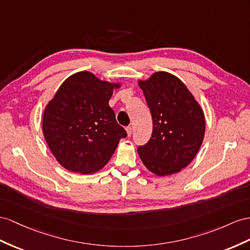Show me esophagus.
I'll use <instances>...</instances> for the list:
<instances>
[{
	"label": "esophagus",
	"mask_w": 250,
	"mask_h": 250,
	"mask_svg": "<svg viewBox=\"0 0 250 250\" xmlns=\"http://www.w3.org/2000/svg\"><path fill=\"white\" fill-rule=\"evenodd\" d=\"M125 130H126V134H127V136H131V135H132V132H133L132 126H127Z\"/></svg>",
	"instance_id": "34e87169"
}]
</instances>
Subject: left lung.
Masks as SVG:
<instances>
[{
	"mask_svg": "<svg viewBox=\"0 0 250 250\" xmlns=\"http://www.w3.org/2000/svg\"><path fill=\"white\" fill-rule=\"evenodd\" d=\"M153 119L150 140L137 148L146 169L158 176L180 172L192 162L205 135L201 105L176 76L157 72L139 80Z\"/></svg>",
	"mask_w": 250,
	"mask_h": 250,
	"instance_id": "obj_1",
	"label": "left lung"
}]
</instances>
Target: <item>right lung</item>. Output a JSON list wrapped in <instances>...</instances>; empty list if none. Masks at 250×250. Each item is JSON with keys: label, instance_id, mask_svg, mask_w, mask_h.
<instances>
[{"label": "right lung", "instance_id": "add662e5", "mask_svg": "<svg viewBox=\"0 0 250 250\" xmlns=\"http://www.w3.org/2000/svg\"><path fill=\"white\" fill-rule=\"evenodd\" d=\"M120 83L102 81L89 72L64 81L43 113L42 130L62 167L81 174L104 168L126 132L108 105Z\"/></svg>", "mask_w": 250, "mask_h": 250}]
</instances>
